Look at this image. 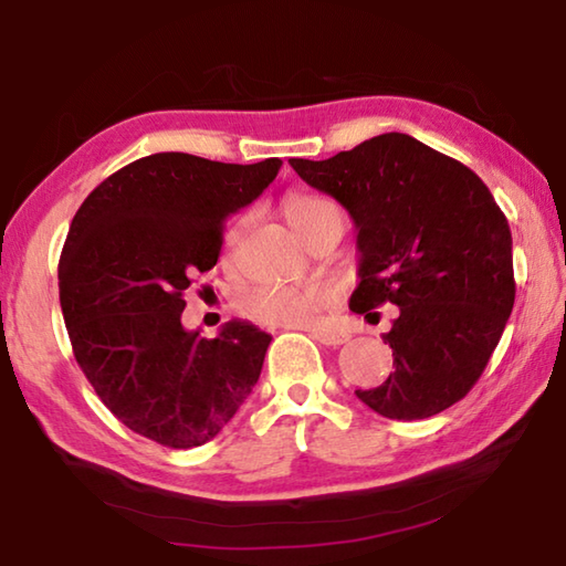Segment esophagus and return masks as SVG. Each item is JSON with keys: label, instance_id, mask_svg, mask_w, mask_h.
Returning <instances> with one entry per match:
<instances>
[{"label": "esophagus", "instance_id": "34e87169", "mask_svg": "<svg viewBox=\"0 0 566 566\" xmlns=\"http://www.w3.org/2000/svg\"><path fill=\"white\" fill-rule=\"evenodd\" d=\"M312 337L319 344H327V347H339V344L347 342L349 337L342 332H329V329H312Z\"/></svg>", "mask_w": 566, "mask_h": 566}]
</instances>
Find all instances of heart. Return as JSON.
Returning <instances> with one entry per match:
<instances>
[{
    "label": "heart",
    "instance_id": "obj_1",
    "mask_svg": "<svg viewBox=\"0 0 566 566\" xmlns=\"http://www.w3.org/2000/svg\"><path fill=\"white\" fill-rule=\"evenodd\" d=\"M284 217L304 239H310L324 224L344 222L339 205L319 191H292L284 199ZM242 237V219L227 229L224 256H232ZM334 304V290L324 282L304 286L286 284H256L239 296V310L247 317L284 324V327H317L329 306Z\"/></svg>",
    "mask_w": 566,
    "mask_h": 566
}]
</instances>
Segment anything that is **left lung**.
Returning <instances> with one entry per match:
<instances>
[{
	"instance_id": "8db88e82",
	"label": "left lung",
	"mask_w": 566,
	"mask_h": 566,
	"mask_svg": "<svg viewBox=\"0 0 566 566\" xmlns=\"http://www.w3.org/2000/svg\"><path fill=\"white\" fill-rule=\"evenodd\" d=\"M357 227L359 284L349 310L397 304L385 334L395 371L357 389L389 419H427L476 385L514 306L512 232L492 191L462 161L401 132L329 159H290Z\"/></svg>"
}]
</instances>
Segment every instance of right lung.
Wrapping results in <instances>:
<instances>
[{"mask_svg":"<svg viewBox=\"0 0 566 566\" xmlns=\"http://www.w3.org/2000/svg\"><path fill=\"white\" fill-rule=\"evenodd\" d=\"M282 159L224 165L185 151L107 177L72 219L60 304L74 359L132 432L169 449L209 442L260 379L272 337L227 322L214 339L181 327L191 276L209 272L224 219L272 185Z\"/></svg>","mask_w":566,"mask_h":566,"instance_id":"obj_1","label":"right lung"}]
</instances>
